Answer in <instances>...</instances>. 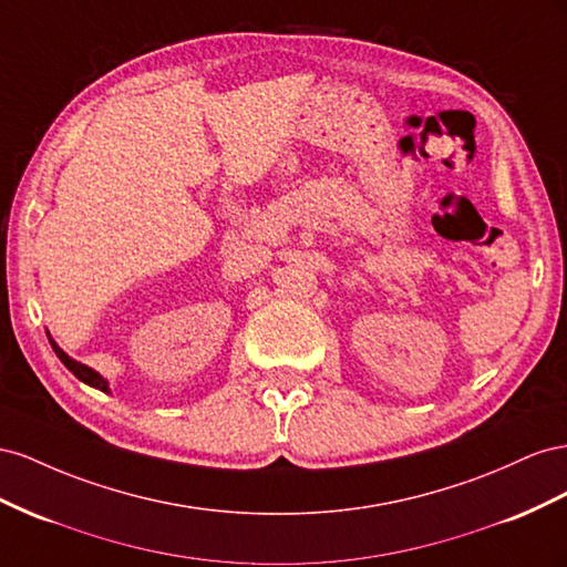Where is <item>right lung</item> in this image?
Listing matches in <instances>:
<instances>
[{"label":"right lung","instance_id":"1","mask_svg":"<svg viewBox=\"0 0 567 567\" xmlns=\"http://www.w3.org/2000/svg\"><path fill=\"white\" fill-rule=\"evenodd\" d=\"M50 344H52V349H54V353L59 355V361L63 363V365H66L69 370H71V373L80 380V382H85V384H90V386H94V390H102V392H111L109 390V382L100 375V373H96V370H92V368H87L85 363H80V361H73L71 359V355L66 353V351H63L56 342H54V339L50 337Z\"/></svg>","mask_w":567,"mask_h":567}]
</instances>
